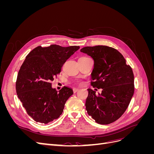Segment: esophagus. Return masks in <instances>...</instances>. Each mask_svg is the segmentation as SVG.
Listing matches in <instances>:
<instances>
[{"label":"esophagus","instance_id":"34e87169","mask_svg":"<svg viewBox=\"0 0 154 154\" xmlns=\"http://www.w3.org/2000/svg\"><path fill=\"white\" fill-rule=\"evenodd\" d=\"M79 90H80V88H73V92H76L78 91Z\"/></svg>","mask_w":154,"mask_h":154}]
</instances>
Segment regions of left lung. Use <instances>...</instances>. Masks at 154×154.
<instances>
[{
	"label": "left lung",
	"mask_w": 154,
	"mask_h": 154,
	"mask_svg": "<svg viewBox=\"0 0 154 154\" xmlns=\"http://www.w3.org/2000/svg\"><path fill=\"white\" fill-rule=\"evenodd\" d=\"M81 52L94 60L91 73L92 87L102 88L101 94L88 88L86 110L95 122L108 125L119 119L127 110L134 92L132 69L118 50L106 45L85 47Z\"/></svg>",
	"instance_id": "1"
}]
</instances>
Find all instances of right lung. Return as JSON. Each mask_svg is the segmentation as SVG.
I'll return each instance as SVG.
<instances>
[{
    "mask_svg": "<svg viewBox=\"0 0 154 154\" xmlns=\"http://www.w3.org/2000/svg\"><path fill=\"white\" fill-rule=\"evenodd\" d=\"M79 49L80 46L76 45L38 46L27 55L18 73L16 91L27 114L35 122L47 124L62 114L73 91L64 86L57 91L51 87V82Z\"/></svg>",
    "mask_w": 154,
    "mask_h": 154,
    "instance_id": "add662e5",
    "label": "right lung"
}]
</instances>
